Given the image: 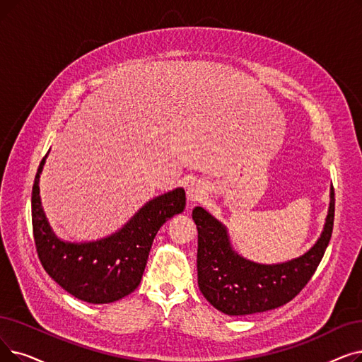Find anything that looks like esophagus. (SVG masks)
I'll return each instance as SVG.
<instances>
[{
  "instance_id": "esophagus-1",
  "label": "esophagus",
  "mask_w": 362,
  "mask_h": 362,
  "mask_svg": "<svg viewBox=\"0 0 362 362\" xmlns=\"http://www.w3.org/2000/svg\"><path fill=\"white\" fill-rule=\"evenodd\" d=\"M186 194H187V199H189L191 202H195L206 195V191H204V186L199 182L192 180L189 185H187Z\"/></svg>"
}]
</instances>
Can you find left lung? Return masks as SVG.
Segmentation results:
<instances>
[{
	"mask_svg": "<svg viewBox=\"0 0 362 362\" xmlns=\"http://www.w3.org/2000/svg\"><path fill=\"white\" fill-rule=\"evenodd\" d=\"M198 229V287L220 312L230 317L251 315L288 303L315 274L332 238L334 189L317 243L296 259L264 264L248 260L233 250L226 226L202 207L192 210Z\"/></svg>",
	"mask_w": 362,
	"mask_h": 362,
	"instance_id": "8db88e82",
	"label": "left lung"
}]
</instances>
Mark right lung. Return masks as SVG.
I'll list each match as a JSON object with an SVG mask.
<instances>
[{"label": "right lung", "instance_id": "right-lung-1", "mask_svg": "<svg viewBox=\"0 0 362 362\" xmlns=\"http://www.w3.org/2000/svg\"><path fill=\"white\" fill-rule=\"evenodd\" d=\"M50 152V151H49ZM40 163L33 186V228L42 268L80 300L103 305L133 293L142 279L156 232L186 206L183 187L149 199L117 232L96 241L71 243L53 232L40 197Z\"/></svg>", "mask_w": 362, "mask_h": 362}]
</instances>
